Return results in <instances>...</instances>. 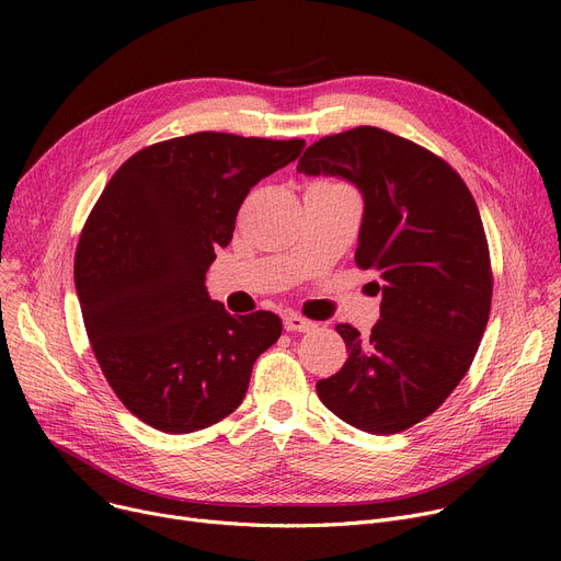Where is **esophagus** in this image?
<instances>
[{
	"mask_svg": "<svg viewBox=\"0 0 561 561\" xmlns=\"http://www.w3.org/2000/svg\"><path fill=\"white\" fill-rule=\"evenodd\" d=\"M284 330L286 332H309V330H313V322L298 313H290L284 318Z\"/></svg>",
	"mask_w": 561,
	"mask_h": 561,
	"instance_id": "1",
	"label": "esophagus"
}]
</instances>
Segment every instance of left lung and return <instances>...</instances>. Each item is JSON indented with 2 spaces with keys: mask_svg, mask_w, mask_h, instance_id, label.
Wrapping results in <instances>:
<instances>
[{
  "mask_svg": "<svg viewBox=\"0 0 561 561\" xmlns=\"http://www.w3.org/2000/svg\"><path fill=\"white\" fill-rule=\"evenodd\" d=\"M298 172L359 188L355 261L379 273L381 293L368 336L336 325L347 362L318 381V398L352 427L398 434L446 402L486 330L493 275L478 204L444 159L377 127L316 140Z\"/></svg>",
  "mask_w": 561,
  "mask_h": 561,
  "instance_id": "obj_1",
  "label": "left lung"
}]
</instances>
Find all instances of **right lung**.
<instances>
[{
	"label": "right lung",
	"mask_w": 561,
	"mask_h": 561,
	"mask_svg": "<svg viewBox=\"0 0 561 561\" xmlns=\"http://www.w3.org/2000/svg\"><path fill=\"white\" fill-rule=\"evenodd\" d=\"M305 145L197 131L145 147L102 191L77 245L75 286L95 359L142 423L188 434L243 402L282 320L227 313L204 279L250 188Z\"/></svg>",
	"instance_id": "right-lung-1"
}]
</instances>
